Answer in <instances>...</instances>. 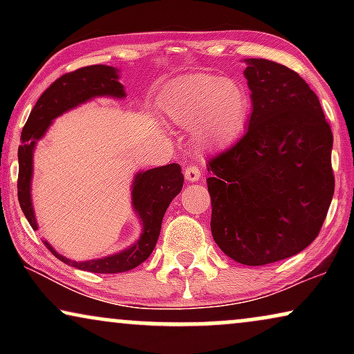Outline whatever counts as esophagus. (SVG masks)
I'll list each match as a JSON object with an SVG mask.
<instances>
[{"mask_svg":"<svg viewBox=\"0 0 354 354\" xmlns=\"http://www.w3.org/2000/svg\"><path fill=\"white\" fill-rule=\"evenodd\" d=\"M183 176H185L187 182L193 183V182H198L201 178V171L198 166H193V164H190V166H187L185 171H183Z\"/></svg>","mask_w":354,"mask_h":354,"instance_id":"34e87169","label":"esophagus"}]
</instances>
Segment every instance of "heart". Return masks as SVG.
Instances as JSON below:
<instances>
[{
    "label": "heart",
    "instance_id": "obj_1",
    "mask_svg": "<svg viewBox=\"0 0 354 354\" xmlns=\"http://www.w3.org/2000/svg\"><path fill=\"white\" fill-rule=\"evenodd\" d=\"M250 95L240 82L211 74L183 75L169 88L164 109L174 122L190 128L201 151H217L243 132L250 114Z\"/></svg>",
    "mask_w": 354,
    "mask_h": 354
}]
</instances>
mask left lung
Listing matches in <instances>:
<instances>
[{
    "mask_svg": "<svg viewBox=\"0 0 354 354\" xmlns=\"http://www.w3.org/2000/svg\"><path fill=\"white\" fill-rule=\"evenodd\" d=\"M248 130L207 161L212 239L245 266L287 259L311 245L330 206L332 130L316 93L297 72L245 59Z\"/></svg>",
    "mask_w": 354,
    "mask_h": 354,
    "instance_id": "obj_1",
    "label": "left lung"
}]
</instances>
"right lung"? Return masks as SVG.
Returning a JSON list of instances; mask_svg holds the SVG:
<instances>
[{
    "label": "right lung",
    "mask_w": 354,
    "mask_h": 354,
    "mask_svg": "<svg viewBox=\"0 0 354 354\" xmlns=\"http://www.w3.org/2000/svg\"><path fill=\"white\" fill-rule=\"evenodd\" d=\"M96 96H113L124 98L125 90L119 82L118 69L111 66H86L69 74L59 77L56 82L43 91L33 106L26 125L22 129L21 147H19V178H17V196L19 205L24 216L33 230L38 229L35 212L32 206L30 183L33 174V149L38 140L46 133L53 119L61 115L75 106ZM183 187V174L178 164L154 167L149 171L138 172L132 183V206L133 211L142 221L143 230L140 239L130 248L120 253L106 256L101 259L77 261L67 259L66 256L57 253L53 246L43 240V243L57 259L72 266V268L88 270L96 274H118L135 269L156 246L159 232H161L162 217L171 201L180 193Z\"/></svg>",
    "instance_id": "right-lung-1"
}]
</instances>
